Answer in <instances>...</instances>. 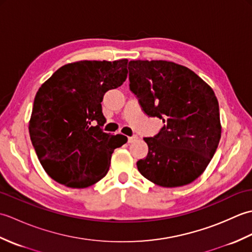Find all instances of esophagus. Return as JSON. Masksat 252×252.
<instances>
[{"mask_svg": "<svg viewBox=\"0 0 252 252\" xmlns=\"http://www.w3.org/2000/svg\"><path fill=\"white\" fill-rule=\"evenodd\" d=\"M136 140H137V136L133 135V136L127 137V143H134Z\"/></svg>", "mask_w": 252, "mask_h": 252, "instance_id": "34e87169", "label": "esophagus"}]
</instances>
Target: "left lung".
<instances>
[{"label":"left lung","mask_w":252,"mask_h":252,"mask_svg":"<svg viewBox=\"0 0 252 252\" xmlns=\"http://www.w3.org/2000/svg\"><path fill=\"white\" fill-rule=\"evenodd\" d=\"M130 90L144 112L161 119L157 135L145 137L146 158L137 169L153 183L178 187L194 182L221 138L220 110L213 90L187 67L167 61H131Z\"/></svg>","instance_id":"obj_1"}]
</instances>
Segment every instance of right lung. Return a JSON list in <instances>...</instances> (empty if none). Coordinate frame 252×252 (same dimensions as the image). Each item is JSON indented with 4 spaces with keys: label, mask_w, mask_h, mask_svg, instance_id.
Instances as JSON below:
<instances>
[{
    "label": "right lung",
    "mask_w": 252,
    "mask_h": 252,
    "mask_svg": "<svg viewBox=\"0 0 252 252\" xmlns=\"http://www.w3.org/2000/svg\"><path fill=\"white\" fill-rule=\"evenodd\" d=\"M127 60L81 61L61 67L36 92L29 121L32 145L51 178L71 189L97 183L125 135L103 132L101 101L126 81Z\"/></svg>",
    "instance_id": "add662e5"
}]
</instances>
